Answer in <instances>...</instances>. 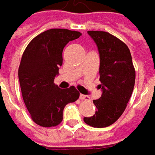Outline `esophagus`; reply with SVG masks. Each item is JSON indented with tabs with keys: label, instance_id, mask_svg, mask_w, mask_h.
Here are the masks:
<instances>
[{
	"label": "esophagus",
	"instance_id": "1",
	"mask_svg": "<svg viewBox=\"0 0 155 155\" xmlns=\"http://www.w3.org/2000/svg\"><path fill=\"white\" fill-rule=\"evenodd\" d=\"M80 99L81 100H86V101H90V97L89 96H86V95H84V94H80Z\"/></svg>",
	"mask_w": 155,
	"mask_h": 155
}]
</instances>
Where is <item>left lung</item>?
<instances>
[{"mask_svg": "<svg viewBox=\"0 0 155 155\" xmlns=\"http://www.w3.org/2000/svg\"><path fill=\"white\" fill-rule=\"evenodd\" d=\"M98 50L99 84L101 97L94 99L97 111L84 121L91 127H106L112 125L124 112L132 96L135 70L130 51L126 43L104 31H88Z\"/></svg>", "mask_w": 155, "mask_h": 155, "instance_id": "8db88e82", "label": "left lung"}]
</instances>
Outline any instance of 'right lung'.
Segmentation results:
<instances>
[{
    "instance_id": "right-lung-1",
    "label": "right lung",
    "mask_w": 155,
    "mask_h": 155,
    "mask_svg": "<svg viewBox=\"0 0 155 155\" xmlns=\"http://www.w3.org/2000/svg\"><path fill=\"white\" fill-rule=\"evenodd\" d=\"M81 35L64 28L46 30L28 44L18 70L24 104L35 124L43 127L59 125L64 106L75 102L79 92L74 86L60 89L54 84L63 64V50Z\"/></svg>"
}]
</instances>
